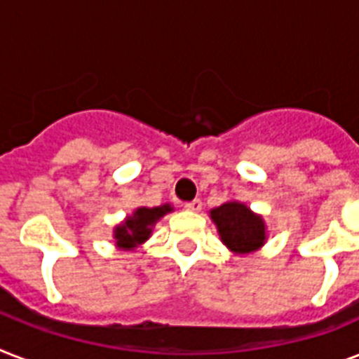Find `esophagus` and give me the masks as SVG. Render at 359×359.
Segmentation results:
<instances>
[{"label":"esophagus","mask_w":359,"mask_h":359,"mask_svg":"<svg viewBox=\"0 0 359 359\" xmlns=\"http://www.w3.org/2000/svg\"><path fill=\"white\" fill-rule=\"evenodd\" d=\"M186 210H191V212H199L203 208V203L199 199H194V201H186L184 203Z\"/></svg>","instance_id":"1"}]
</instances>
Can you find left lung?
<instances>
[{"label":"left lung","instance_id":"1","mask_svg":"<svg viewBox=\"0 0 359 359\" xmlns=\"http://www.w3.org/2000/svg\"><path fill=\"white\" fill-rule=\"evenodd\" d=\"M210 216L218 227L224 244L229 250L248 253L261 248L266 238L261 216H255L242 203H225L222 207L214 208Z\"/></svg>","mask_w":359,"mask_h":359}]
</instances>
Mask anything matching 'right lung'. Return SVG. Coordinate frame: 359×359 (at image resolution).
Returning <instances> with one entry per match:
<instances>
[{"instance_id": "1", "label": "right lung", "mask_w": 359, "mask_h": 359, "mask_svg": "<svg viewBox=\"0 0 359 359\" xmlns=\"http://www.w3.org/2000/svg\"><path fill=\"white\" fill-rule=\"evenodd\" d=\"M165 212H171L169 205L156 208H137L134 216H130L123 225H119L115 229V240L117 245L130 250L134 245L145 242L151 236V227L156 224V219H160Z\"/></svg>"}]
</instances>
